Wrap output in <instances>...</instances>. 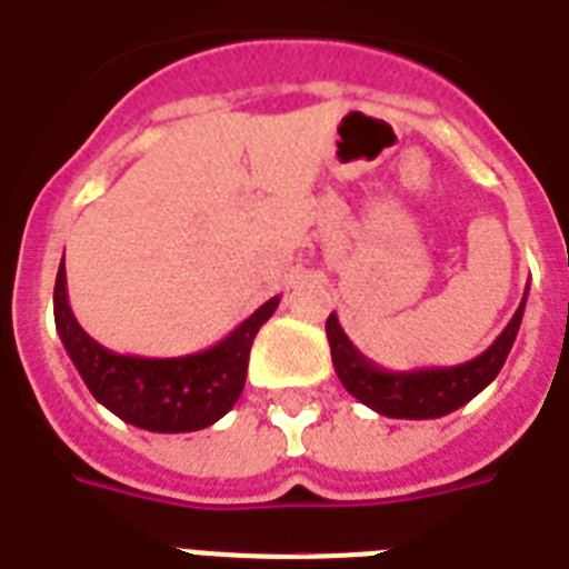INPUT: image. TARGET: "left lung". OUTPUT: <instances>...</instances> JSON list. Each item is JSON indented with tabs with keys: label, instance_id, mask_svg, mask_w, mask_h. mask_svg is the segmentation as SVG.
<instances>
[{
	"label": "left lung",
	"instance_id": "8db88e82",
	"mask_svg": "<svg viewBox=\"0 0 569 569\" xmlns=\"http://www.w3.org/2000/svg\"><path fill=\"white\" fill-rule=\"evenodd\" d=\"M523 308H527V293L520 299L515 317L509 319V326L503 328V335L497 337L480 358L459 366H445V369H412V372L380 369L372 360L363 358L358 346L346 337L337 313L326 319V335L337 378L360 403L372 407L387 419H442L448 412L465 407L473 396H480L503 369L518 337Z\"/></svg>",
	"mask_w": 569,
	"mask_h": 569
}]
</instances>
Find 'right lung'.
<instances>
[{
  "label": "right lung",
  "instance_id": "right-lung-1",
  "mask_svg": "<svg viewBox=\"0 0 569 569\" xmlns=\"http://www.w3.org/2000/svg\"><path fill=\"white\" fill-rule=\"evenodd\" d=\"M279 296L264 302L211 349L186 358L116 355L78 326L66 296V264L54 281V326L66 355L98 403L150 433H191L223 419L241 398L258 328L273 317Z\"/></svg>",
  "mask_w": 569,
  "mask_h": 569
}]
</instances>
